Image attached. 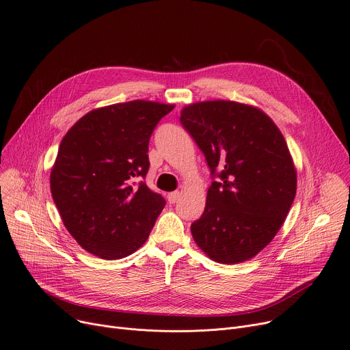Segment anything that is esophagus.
I'll use <instances>...</instances> for the list:
<instances>
[{"label":"esophagus","mask_w":350,"mask_h":350,"mask_svg":"<svg viewBox=\"0 0 350 350\" xmlns=\"http://www.w3.org/2000/svg\"><path fill=\"white\" fill-rule=\"evenodd\" d=\"M180 193L178 191H174V193H170L169 196H167V200H169V202L170 204H176L177 201H178V198H180Z\"/></svg>","instance_id":"1"}]
</instances>
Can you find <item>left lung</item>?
Returning a JSON list of instances; mask_svg holds the SVG:
<instances>
[{"mask_svg":"<svg viewBox=\"0 0 350 350\" xmlns=\"http://www.w3.org/2000/svg\"><path fill=\"white\" fill-rule=\"evenodd\" d=\"M180 121L213 178L205 211L191 225L197 245L220 264L256 257L296 196V169L282 133L262 110L230 100L185 106Z\"/></svg>","mask_w":350,"mask_h":350,"instance_id":"1","label":"left lung"}]
</instances>
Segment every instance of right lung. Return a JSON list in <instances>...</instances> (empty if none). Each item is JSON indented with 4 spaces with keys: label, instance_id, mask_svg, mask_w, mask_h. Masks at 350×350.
<instances>
[{
    "label": "right lung",
    "instance_id": "obj_1",
    "mask_svg": "<svg viewBox=\"0 0 350 350\" xmlns=\"http://www.w3.org/2000/svg\"><path fill=\"white\" fill-rule=\"evenodd\" d=\"M174 109L133 100L92 110L62 138L50 189L62 224L78 244L103 260H120L149 237L166 205L145 181L148 145Z\"/></svg>",
    "mask_w": 350,
    "mask_h": 350
}]
</instances>
